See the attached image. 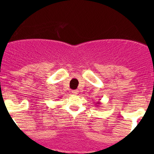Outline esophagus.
<instances>
[{"label": "esophagus", "instance_id": "obj_1", "mask_svg": "<svg viewBox=\"0 0 154 154\" xmlns=\"http://www.w3.org/2000/svg\"><path fill=\"white\" fill-rule=\"evenodd\" d=\"M72 93H73V94H79V90H73V91H72Z\"/></svg>", "mask_w": 154, "mask_h": 154}]
</instances>
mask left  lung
Segmentation results:
<instances>
[{
	"mask_svg": "<svg viewBox=\"0 0 154 154\" xmlns=\"http://www.w3.org/2000/svg\"><path fill=\"white\" fill-rule=\"evenodd\" d=\"M101 104V102H96V106H100V105Z\"/></svg>",
	"mask_w": 154,
	"mask_h": 154,
	"instance_id": "1",
	"label": "left lung"
}]
</instances>
